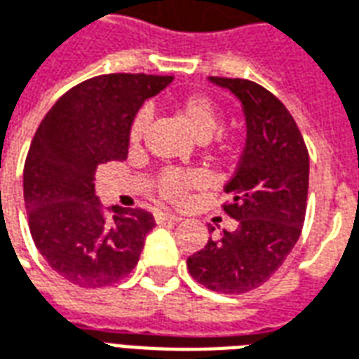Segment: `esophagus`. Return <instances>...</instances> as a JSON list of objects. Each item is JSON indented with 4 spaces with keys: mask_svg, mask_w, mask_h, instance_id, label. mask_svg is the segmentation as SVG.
Listing matches in <instances>:
<instances>
[{
    "mask_svg": "<svg viewBox=\"0 0 359 359\" xmlns=\"http://www.w3.org/2000/svg\"><path fill=\"white\" fill-rule=\"evenodd\" d=\"M182 217H179V215H175V213H171V211H157L156 213V221L157 223H165V221H180Z\"/></svg>",
    "mask_w": 359,
    "mask_h": 359,
    "instance_id": "1",
    "label": "esophagus"
}]
</instances>
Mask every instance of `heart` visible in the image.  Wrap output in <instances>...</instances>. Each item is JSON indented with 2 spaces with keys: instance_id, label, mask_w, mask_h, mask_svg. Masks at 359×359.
<instances>
[{
  "instance_id": "obj_1",
  "label": "heart",
  "mask_w": 359,
  "mask_h": 359,
  "mask_svg": "<svg viewBox=\"0 0 359 359\" xmlns=\"http://www.w3.org/2000/svg\"><path fill=\"white\" fill-rule=\"evenodd\" d=\"M172 109L177 113V117L184 123L190 133L194 134L198 140H208L213 136V133L219 128V123H221V115H219V109L215 102L203 94H190L180 97L177 102L172 103ZM148 126V115L142 111L134 117L133 125H130V133H128V138L133 144L140 142L142 134ZM213 151L215 154H226L231 151V140L226 136H219L213 142ZM200 180V177L196 172L188 171H165L159 180H157V188H159V194L171 200V202H179L184 198L187 190L190 187H194L196 182Z\"/></svg>"
}]
</instances>
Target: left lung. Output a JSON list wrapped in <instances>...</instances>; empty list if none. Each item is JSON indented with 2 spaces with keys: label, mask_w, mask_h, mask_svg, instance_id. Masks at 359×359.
<instances>
[{
  "label": "left lung",
  "mask_w": 359,
  "mask_h": 359,
  "mask_svg": "<svg viewBox=\"0 0 359 359\" xmlns=\"http://www.w3.org/2000/svg\"><path fill=\"white\" fill-rule=\"evenodd\" d=\"M210 82L236 95L246 121V146L225 184L231 202L223 205L238 226L210 236L187 265L210 290L242 294L264 285L300 238L309 156L296 121L269 90L244 79L210 76Z\"/></svg>",
  "instance_id": "obj_1"
}]
</instances>
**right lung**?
I'll return each instance as SVG.
<instances>
[{
	"label": "right lung",
	"mask_w": 359,
	"mask_h": 359,
	"mask_svg": "<svg viewBox=\"0 0 359 359\" xmlns=\"http://www.w3.org/2000/svg\"><path fill=\"white\" fill-rule=\"evenodd\" d=\"M171 81L156 74L94 76L61 95L36 130L22 175L30 234L51 269L73 285H113L140 259L154 215L113 208L107 219L94 175L97 165L126 159L136 113Z\"/></svg>",
	"instance_id": "right-lung-1"
}]
</instances>
